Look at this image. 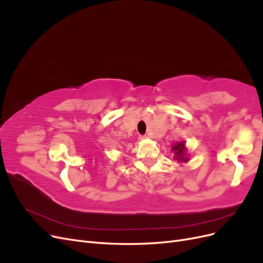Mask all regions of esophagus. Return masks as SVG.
Instances as JSON below:
<instances>
[{
	"label": "esophagus",
	"instance_id": "34e87169",
	"mask_svg": "<svg viewBox=\"0 0 263 263\" xmlns=\"http://www.w3.org/2000/svg\"><path fill=\"white\" fill-rule=\"evenodd\" d=\"M139 138L140 139H146V138H148V136H147V135H141V136H139Z\"/></svg>",
	"mask_w": 263,
	"mask_h": 263
}]
</instances>
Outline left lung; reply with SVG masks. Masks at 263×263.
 Masks as SVG:
<instances>
[{
  "label": "left lung",
  "mask_w": 263,
  "mask_h": 263,
  "mask_svg": "<svg viewBox=\"0 0 263 263\" xmlns=\"http://www.w3.org/2000/svg\"><path fill=\"white\" fill-rule=\"evenodd\" d=\"M172 150L176 154V159L179 162H183V161H187V157H186V148H185V144L183 141L178 142L173 146Z\"/></svg>",
  "instance_id": "8db88e82"
}]
</instances>
